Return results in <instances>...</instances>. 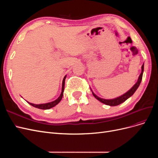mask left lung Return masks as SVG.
Segmentation results:
<instances>
[{
	"label": "left lung",
	"mask_w": 158,
	"mask_h": 158,
	"mask_svg": "<svg viewBox=\"0 0 158 158\" xmlns=\"http://www.w3.org/2000/svg\"><path fill=\"white\" fill-rule=\"evenodd\" d=\"M143 72H144V64H143L142 66V72H141V74L139 76V77H138V80L137 81V82L135 85H134V86L130 90L128 91L127 93H125V94H123V95H121V96H120V97L117 98L115 99H102V98H100L98 97L96 95L92 92L93 95L98 100H99V102H101L102 103H103L104 104H106V105H107V106H118V105L123 103L124 102H125L128 98H129L131 96H132V95L134 94V93L136 92V90L137 89L138 86L140 85V82L142 81Z\"/></svg>",
	"instance_id": "left-lung-1"
}]
</instances>
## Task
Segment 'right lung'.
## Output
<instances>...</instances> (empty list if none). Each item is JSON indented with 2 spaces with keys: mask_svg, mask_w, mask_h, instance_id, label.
Here are the masks:
<instances>
[{
  "mask_svg": "<svg viewBox=\"0 0 158 158\" xmlns=\"http://www.w3.org/2000/svg\"><path fill=\"white\" fill-rule=\"evenodd\" d=\"M66 77V76H64V79L63 80V85H62V92H61V94L60 95V96L58 98H57L56 100H55V101L52 102H50V103H44V104H38V105L31 103H29V102H27L29 103L30 105H31V106H32L33 107L38 108V109H51L52 107H55L56 105H57L60 102V100L62 99V98H63V92H64V82H65Z\"/></svg>",
  "mask_w": 158,
  "mask_h": 158,
  "instance_id": "1",
  "label": "right lung"
}]
</instances>
